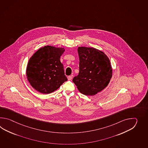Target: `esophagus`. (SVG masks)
I'll list each match as a JSON object with an SVG mask.
<instances>
[{"label": "esophagus", "instance_id": "obj_1", "mask_svg": "<svg viewBox=\"0 0 148 148\" xmlns=\"http://www.w3.org/2000/svg\"><path fill=\"white\" fill-rule=\"evenodd\" d=\"M72 79H73V76H72V75H69V76H68V79L69 80H71Z\"/></svg>", "mask_w": 148, "mask_h": 148}]
</instances>
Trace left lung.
I'll return each mask as SVG.
<instances>
[{"label":"left lung","instance_id":"obj_1","mask_svg":"<svg viewBox=\"0 0 148 148\" xmlns=\"http://www.w3.org/2000/svg\"><path fill=\"white\" fill-rule=\"evenodd\" d=\"M79 73L73 82L82 94L93 96L106 88L112 77L110 61L94 47H78Z\"/></svg>","mask_w":148,"mask_h":148}]
</instances>
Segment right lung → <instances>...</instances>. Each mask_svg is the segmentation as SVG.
<instances>
[{
    "instance_id": "right-lung-1",
    "label": "right lung",
    "mask_w": 148,
    "mask_h": 148,
    "mask_svg": "<svg viewBox=\"0 0 148 148\" xmlns=\"http://www.w3.org/2000/svg\"><path fill=\"white\" fill-rule=\"evenodd\" d=\"M64 51L62 47L47 45L38 49L31 57L26 68V76L33 88L47 94L68 80L60 60Z\"/></svg>"
}]
</instances>
